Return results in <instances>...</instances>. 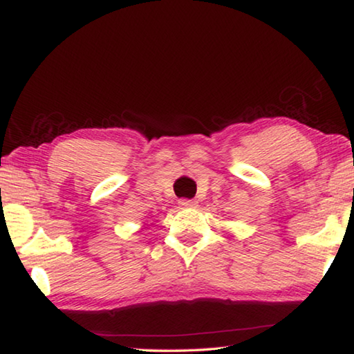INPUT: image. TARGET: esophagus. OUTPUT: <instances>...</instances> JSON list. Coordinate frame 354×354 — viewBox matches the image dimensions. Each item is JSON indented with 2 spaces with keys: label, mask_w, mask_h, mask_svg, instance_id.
<instances>
[{
  "label": "esophagus",
  "mask_w": 354,
  "mask_h": 354,
  "mask_svg": "<svg viewBox=\"0 0 354 354\" xmlns=\"http://www.w3.org/2000/svg\"><path fill=\"white\" fill-rule=\"evenodd\" d=\"M196 205H198V201L196 200H181L179 201V206L181 207H196Z\"/></svg>",
  "instance_id": "esophagus-1"
}]
</instances>
